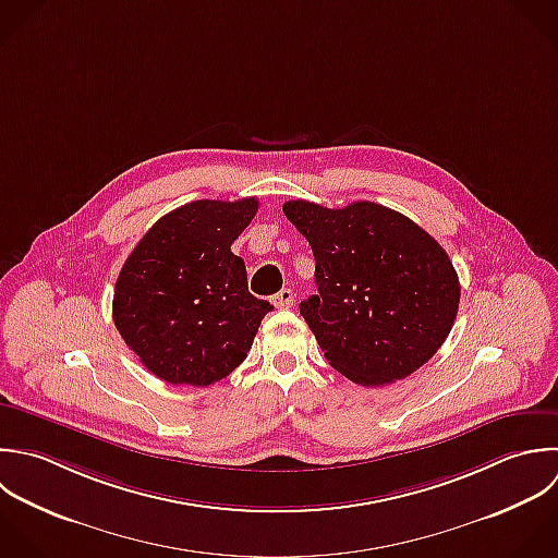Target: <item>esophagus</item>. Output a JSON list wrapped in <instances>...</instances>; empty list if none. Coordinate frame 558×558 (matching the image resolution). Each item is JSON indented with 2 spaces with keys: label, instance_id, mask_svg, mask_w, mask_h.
<instances>
[{
  "label": "esophagus",
  "instance_id": "1",
  "mask_svg": "<svg viewBox=\"0 0 558 558\" xmlns=\"http://www.w3.org/2000/svg\"><path fill=\"white\" fill-rule=\"evenodd\" d=\"M271 302H274L276 308H291L293 302H295V293H293L291 289H282L280 293H276V295L271 298Z\"/></svg>",
  "mask_w": 558,
  "mask_h": 558
}]
</instances>
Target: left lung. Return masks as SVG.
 <instances>
[{
	"label": "left lung",
	"mask_w": 558,
	"mask_h": 558,
	"mask_svg": "<svg viewBox=\"0 0 558 558\" xmlns=\"http://www.w3.org/2000/svg\"><path fill=\"white\" fill-rule=\"evenodd\" d=\"M315 256L317 295L300 304L326 361L363 387L402 380L428 363L459 313L446 250L415 221L374 202L282 206Z\"/></svg>",
	"instance_id": "8db88e82"
}]
</instances>
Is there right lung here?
I'll list each match as a JSON object with an SVG mask.
<instances>
[{"instance_id": "right-lung-1", "label": "right lung", "mask_w": 558, "mask_h": 558, "mask_svg": "<svg viewBox=\"0 0 558 558\" xmlns=\"http://www.w3.org/2000/svg\"><path fill=\"white\" fill-rule=\"evenodd\" d=\"M256 197L197 199L160 217L123 263L112 319L147 372L169 385L208 387L236 369L274 308L247 291L230 252Z\"/></svg>"}]
</instances>
